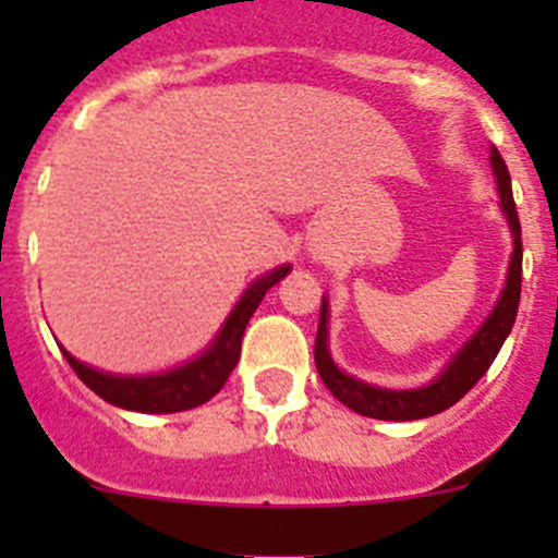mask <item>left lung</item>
Listing matches in <instances>:
<instances>
[{"label":"left lung","mask_w":558,"mask_h":558,"mask_svg":"<svg viewBox=\"0 0 558 558\" xmlns=\"http://www.w3.org/2000/svg\"><path fill=\"white\" fill-rule=\"evenodd\" d=\"M489 161L497 181V195H500V209L511 229V243H514L509 259V274H506V284H502L500 299L492 307L489 318L452 354L450 363L436 374V379H430L422 388H411V391H393V388L368 386L363 379L340 372L335 366L332 354H329V302L327 295L322 299V318H318V335H315V368L322 374L324 386L335 393V399L352 408L360 416L383 418V422H413V418H427L447 411L475 386L483 374L489 372L497 352H500V347L509 338L511 327H514L517 307H520L522 236L514 195H511L509 167H506L502 156L497 153V147L489 150Z\"/></svg>","instance_id":"left-lung-1"}]
</instances>
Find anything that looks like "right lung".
Segmentation results:
<instances>
[{
  "label": "right lung",
  "instance_id": "1",
  "mask_svg": "<svg viewBox=\"0 0 558 558\" xmlns=\"http://www.w3.org/2000/svg\"><path fill=\"white\" fill-rule=\"evenodd\" d=\"M288 274L290 265H279L270 274L259 276L256 282H251L209 347L198 357L186 360V363L170 368V372L140 374V377H133V374H108L81 363V360L72 357L63 347L61 352L69 360V366L75 368L77 377L97 397L111 402V405L136 413L190 411V408H198L204 402H209L226 386V379H229V374L236 366V360H240V343H243V332L248 327L251 315L259 307L265 293L276 282H282Z\"/></svg>",
  "mask_w": 558,
  "mask_h": 558
}]
</instances>
